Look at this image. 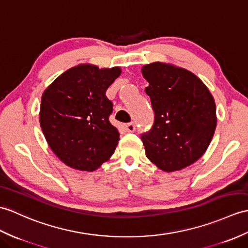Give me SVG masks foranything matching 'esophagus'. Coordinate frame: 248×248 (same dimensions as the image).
<instances>
[{
	"instance_id": "esophagus-1",
	"label": "esophagus",
	"mask_w": 248,
	"mask_h": 248,
	"mask_svg": "<svg viewBox=\"0 0 248 248\" xmlns=\"http://www.w3.org/2000/svg\"><path fill=\"white\" fill-rule=\"evenodd\" d=\"M124 130L126 131V132H134L135 131V124H124Z\"/></svg>"
}]
</instances>
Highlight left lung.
Segmentation results:
<instances>
[{"label":"left lung","mask_w":248,"mask_h":248,"mask_svg":"<svg viewBox=\"0 0 248 248\" xmlns=\"http://www.w3.org/2000/svg\"><path fill=\"white\" fill-rule=\"evenodd\" d=\"M141 74L155 114L152 129L141 136L146 156L165 172L182 170L202 156L214 137V97L197 75L172 63H149Z\"/></svg>","instance_id":"obj_1"}]
</instances>
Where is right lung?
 <instances>
[{
  "instance_id": "add662e5",
  "label": "right lung",
  "mask_w": 248,
  "mask_h": 248,
  "mask_svg": "<svg viewBox=\"0 0 248 248\" xmlns=\"http://www.w3.org/2000/svg\"><path fill=\"white\" fill-rule=\"evenodd\" d=\"M120 74L119 66L81 63L43 92L40 125L51 150L71 168L95 171L116 149L119 132L108 122L113 105L106 91Z\"/></svg>"
}]
</instances>
